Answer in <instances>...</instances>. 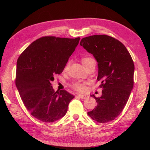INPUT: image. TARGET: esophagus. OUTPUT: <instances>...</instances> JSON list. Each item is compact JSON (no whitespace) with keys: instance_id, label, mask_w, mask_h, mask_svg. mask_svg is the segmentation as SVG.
I'll list each match as a JSON object with an SVG mask.
<instances>
[{"instance_id":"obj_1","label":"esophagus","mask_w":150,"mask_h":150,"mask_svg":"<svg viewBox=\"0 0 150 150\" xmlns=\"http://www.w3.org/2000/svg\"><path fill=\"white\" fill-rule=\"evenodd\" d=\"M77 96L80 98L81 99H87L89 98L88 95H82V94H78L77 95Z\"/></svg>"}]
</instances>
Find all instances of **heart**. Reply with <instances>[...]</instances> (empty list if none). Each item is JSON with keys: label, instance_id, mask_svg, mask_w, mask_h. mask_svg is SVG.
I'll use <instances>...</instances> for the list:
<instances>
[{"label": "heart", "instance_id": "1", "mask_svg": "<svg viewBox=\"0 0 150 150\" xmlns=\"http://www.w3.org/2000/svg\"><path fill=\"white\" fill-rule=\"evenodd\" d=\"M94 61V59H93L92 57H84L82 59V62H83V64H86V63H88L91 61ZM69 63L68 62L65 67V69H67V68H68V67H69ZM72 86L75 90L78 91H79V92H84L86 90V86L85 83L76 82L72 84Z\"/></svg>", "mask_w": 150, "mask_h": 150}]
</instances>
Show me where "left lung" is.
Segmentation results:
<instances>
[{
  "instance_id": "8db88e82",
  "label": "left lung",
  "mask_w": 150,
  "mask_h": 150,
  "mask_svg": "<svg viewBox=\"0 0 150 150\" xmlns=\"http://www.w3.org/2000/svg\"><path fill=\"white\" fill-rule=\"evenodd\" d=\"M80 45L97 61V79L103 88L101 97L91 95L97 106L88 115L98 122L111 121L123 110L133 88L132 58L123 44L109 35H91L81 39Z\"/></svg>"
}]
</instances>
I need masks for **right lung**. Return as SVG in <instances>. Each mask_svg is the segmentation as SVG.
Masks as SVG:
<instances>
[{
    "label": "right lung",
    "instance_id": "obj_1",
    "mask_svg": "<svg viewBox=\"0 0 150 150\" xmlns=\"http://www.w3.org/2000/svg\"><path fill=\"white\" fill-rule=\"evenodd\" d=\"M79 40L42 37L18 58L16 87L27 110L40 121L53 122L62 118L74 98L66 90L55 92L51 82L64 70Z\"/></svg>",
    "mask_w": 150,
    "mask_h": 150
}]
</instances>
